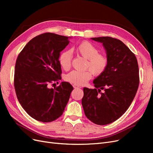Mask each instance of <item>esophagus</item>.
<instances>
[{
    "instance_id": "34e87169",
    "label": "esophagus",
    "mask_w": 153,
    "mask_h": 153,
    "mask_svg": "<svg viewBox=\"0 0 153 153\" xmlns=\"http://www.w3.org/2000/svg\"><path fill=\"white\" fill-rule=\"evenodd\" d=\"M73 87H74V88H75V89H78V88H81V87H80V86L78 85H76V84H74V85H73Z\"/></svg>"
}]
</instances>
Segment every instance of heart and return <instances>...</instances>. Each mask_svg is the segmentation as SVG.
Wrapping results in <instances>:
<instances>
[{
	"instance_id": "obj_1",
	"label": "heart",
	"mask_w": 153,
	"mask_h": 153,
	"mask_svg": "<svg viewBox=\"0 0 153 153\" xmlns=\"http://www.w3.org/2000/svg\"><path fill=\"white\" fill-rule=\"evenodd\" d=\"M76 52L87 59L86 68L90 70L85 71H72L66 76V81L71 84L81 85L85 84L93 75L98 76L102 74L108 65V59L105 55L98 53L94 45L88 41H83L75 48ZM72 53L70 50H64L59 55V62L64 69H68L71 66Z\"/></svg>"
}]
</instances>
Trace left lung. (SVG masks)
<instances>
[{
	"mask_svg": "<svg viewBox=\"0 0 153 153\" xmlns=\"http://www.w3.org/2000/svg\"><path fill=\"white\" fill-rule=\"evenodd\" d=\"M91 39L103 44L108 65L94 80L95 89L84 88L82 104L91 121L105 125L122 116L135 98L139 85L138 65L135 54L121 41L107 36Z\"/></svg>",
	"mask_w": 153,
	"mask_h": 153,
	"instance_id": "1",
	"label": "left lung"
}]
</instances>
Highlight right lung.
<instances>
[{"mask_svg": "<svg viewBox=\"0 0 153 153\" xmlns=\"http://www.w3.org/2000/svg\"><path fill=\"white\" fill-rule=\"evenodd\" d=\"M70 37L47 32L32 38L17 57L14 85L17 98L30 116L48 123L61 117L73 86L62 82L56 88L49 84L61 80L60 52Z\"/></svg>", "mask_w": 153, "mask_h": 153, "instance_id": "add662e5", "label": "right lung"}]
</instances>
